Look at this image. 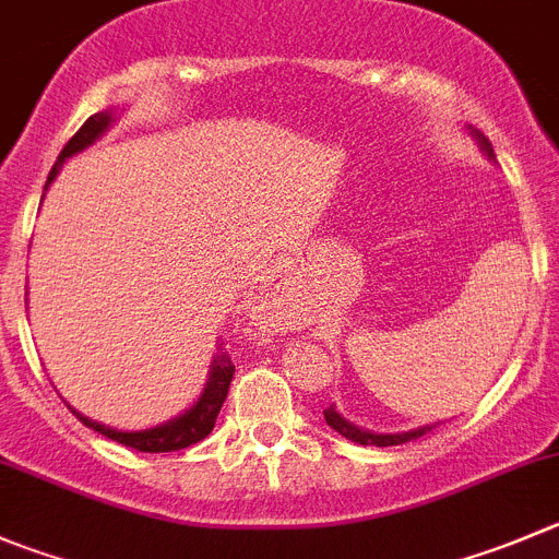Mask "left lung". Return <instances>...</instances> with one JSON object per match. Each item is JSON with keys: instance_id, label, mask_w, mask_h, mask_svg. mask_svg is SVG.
<instances>
[{"instance_id": "obj_1", "label": "left lung", "mask_w": 559, "mask_h": 559, "mask_svg": "<svg viewBox=\"0 0 559 559\" xmlns=\"http://www.w3.org/2000/svg\"><path fill=\"white\" fill-rule=\"evenodd\" d=\"M483 145H485V151L491 154V145L485 143V140H483ZM325 421L333 427V430L338 432V436L350 438V441H356V444H364V447H397V444H405V441H414V438L425 436V432L430 430V427H419V430L394 432V436H374V432L358 430V427H353L350 421H344L342 416L333 411V405H331V408H325Z\"/></svg>"}]
</instances>
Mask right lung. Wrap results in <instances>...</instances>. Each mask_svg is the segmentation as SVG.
I'll use <instances>...</instances> for the list:
<instances>
[{
    "instance_id": "add662e5",
    "label": "right lung",
    "mask_w": 559,
    "mask_h": 559,
    "mask_svg": "<svg viewBox=\"0 0 559 559\" xmlns=\"http://www.w3.org/2000/svg\"><path fill=\"white\" fill-rule=\"evenodd\" d=\"M109 121H112V115L96 112V115H91L85 123H82L80 132L68 140L66 148H62L60 156H57L55 168H51L46 187L51 185V179L57 176V170H60V165L66 162V156L76 154V151H82L85 145H91L93 140H96L98 134L109 127ZM231 380H234L231 356H228V350L221 344V347H217L215 364H212V374H209L206 391L201 394V400H198V403L192 405L185 416L168 421V425L154 427V430H143V432H118V430H109V427L85 419V416H80L76 411L74 414L82 425L93 427V430L102 432V436L112 438V441H118V444H123V447H132V450H138V452H176V450H185V447L198 444V441H203V438L212 432L217 414H221L223 403H226V397H228V385H231Z\"/></svg>"
}]
</instances>
